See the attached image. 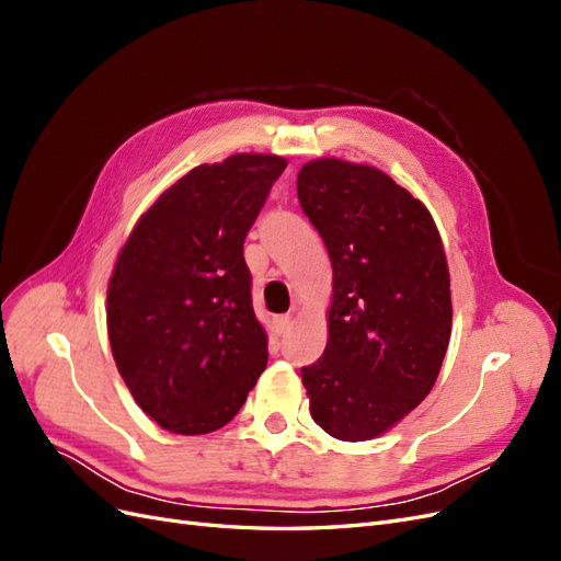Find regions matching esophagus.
<instances>
[{
	"instance_id": "obj_1",
	"label": "esophagus",
	"mask_w": 561,
	"mask_h": 561,
	"mask_svg": "<svg viewBox=\"0 0 561 561\" xmlns=\"http://www.w3.org/2000/svg\"><path fill=\"white\" fill-rule=\"evenodd\" d=\"M276 330L283 334V332H287V328H290L293 325V316L290 313H285V316H278L276 320Z\"/></svg>"
}]
</instances>
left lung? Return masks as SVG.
Segmentation results:
<instances>
[{
    "label": "left lung",
    "instance_id": "obj_1",
    "mask_svg": "<svg viewBox=\"0 0 561 561\" xmlns=\"http://www.w3.org/2000/svg\"><path fill=\"white\" fill-rule=\"evenodd\" d=\"M297 196L334 274L328 346L301 381L318 426L363 443L419 407L443 367L451 336L443 239L428 208L379 168L309 161Z\"/></svg>",
    "mask_w": 561,
    "mask_h": 561
}]
</instances>
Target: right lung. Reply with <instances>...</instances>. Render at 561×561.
Here are the masks:
<instances>
[{"label":"right lung","mask_w":561,"mask_h":561,"mask_svg":"<svg viewBox=\"0 0 561 561\" xmlns=\"http://www.w3.org/2000/svg\"><path fill=\"white\" fill-rule=\"evenodd\" d=\"M287 161L233 154L165 190L133 227L107 287V334L140 410L180 435L239 414L266 367L243 243Z\"/></svg>","instance_id":"1"}]
</instances>
